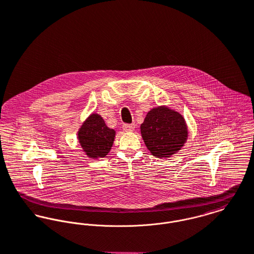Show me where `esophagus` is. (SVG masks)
<instances>
[{
	"label": "esophagus",
	"instance_id": "34e87169",
	"mask_svg": "<svg viewBox=\"0 0 254 254\" xmlns=\"http://www.w3.org/2000/svg\"><path fill=\"white\" fill-rule=\"evenodd\" d=\"M134 128H135V125H134V124H131V125H124V126H123V129H124L125 131H132V130H134Z\"/></svg>",
	"mask_w": 254,
	"mask_h": 254
}]
</instances>
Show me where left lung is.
Segmentation results:
<instances>
[{
    "label": "left lung",
    "mask_w": 254,
    "mask_h": 254,
    "mask_svg": "<svg viewBox=\"0 0 254 254\" xmlns=\"http://www.w3.org/2000/svg\"><path fill=\"white\" fill-rule=\"evenodd\" d=\"M147 149L157 158H169L188 138V127L181 114L167 106L151 109L140 126Z\"/></svg>",
    "instance_id": "8db88e82"
}]
</instances>
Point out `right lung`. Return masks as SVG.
Masks as SVG:
<instances>
[{
  "mask_svg": "<svg viewBox=\"0 0 254 254\" xmlns=\"http://www.w3.org/2000/svg\"><path fill=\"white\" fill-rule=\"evenodd\" d=\"M116 131L109 128L102 117L92 113L78 131V139L86 156L90 159L104 158L111 150Z\"/></svg>",
  "mask_w": 254,
  "mask_h": 254,
  "instance_id": "right-lung-1",
  "label": "right lung"
}]
</instances>
